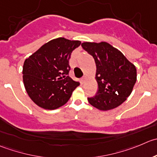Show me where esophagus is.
Segmentation results:
<instances>
[{"label": "esophagus", "mask_w": 157, "mask_h": 157, "mask_svg": "<svg viewBox=\"0 0 157 157\" xmlns=\"http://www.w3.org/2000/svg\"><path fill=\"white\" fill-rule=\"evenodd\" d=\"M87 78H88V77H87L86 75H85V76H83L82 78H81V82H82V84H84L85 81L87 80Z\"/></svg>", "instance_id": "esophagus-1"}]
</instances>
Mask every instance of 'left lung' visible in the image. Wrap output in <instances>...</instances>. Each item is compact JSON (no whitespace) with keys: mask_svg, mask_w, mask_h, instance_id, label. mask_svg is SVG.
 <instances>
[{"mask_svg":"<svg viewBox=\"0 0 157 157\" xmlns=\"http://www.w3.org/2000/svg\"><path fill=\"white\" fill-rule=\"evenodd\" d=\"M82 46L94 58L96 65L97 94L88 98L100 111L114 109L127 100L136 81V69L124 54L108 43L85 42Z\"/></svg>","mask_w":157,"mask_h":157,"instance_id":"1","label":"left lung"}]
</instances>
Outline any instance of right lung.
<instances>
[{
  "mask_svg": "<svg viewBox=\"0 0 157 157\" xmlns=\"http://www.w3.org/2000/svg\"><path fill=\"white\" fill-rule=\"evenodd\" d=\"M79 40L64 37L45 43L24 61L23 81L28 95L40 108L54 110L64 105L80 84L67 75L72 51Z\"/></svg>",
  "mask_w": 157,
  "mask_h": 157,
  "instance_id": "1",
  "label": "right lung"
}]
</instances>
